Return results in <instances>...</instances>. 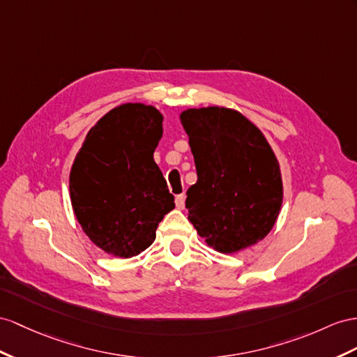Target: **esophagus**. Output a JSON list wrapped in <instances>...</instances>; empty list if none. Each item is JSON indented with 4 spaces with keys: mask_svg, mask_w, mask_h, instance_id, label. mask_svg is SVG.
Listing matches in <instances>:
<instances>
[{
    "mask_svg": "<svg viewBox=\"0 0 357 357\" xmlns=\"http://www.w3.org/2000/svg\"><path fill=\"white\" fill-rule=\"evenodd\" d=\"M175 204H176L178 209H184V206H185V195L184 193L178 195L176 199H175Z\"/></svg>",
    "mask_w": 357,
    "mask_h": 357,
    "instance_id": "1",
    "label": "esophagus"
}]
</instances>
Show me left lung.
Returning <instances> with one entry per match:
<instances>
[{"label":"left lung","instance_id":"left-lung-1","mask_svg":"<svg viewBox=\"0 0 357 357\" xmlns=\"http://www.w3.org/2000/svg\"><path fill=\"white\" fill-rule=\"evenodd\" d=\"M179 121L197 170L185 202L197 235L225 255L266 238L283 202L280 166L266 135L227 107L187 108Z\"/></svg>","mask_w":357,"mask_h":357}]
</instances>
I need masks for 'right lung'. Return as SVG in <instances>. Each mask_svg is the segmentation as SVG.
Masks as SVG:
<instances>
[{
  "label": "right lung",
  "instance_id": "add662e5",
  "mask_svg": "<svg viewBox=\"0 0 357 357\" xmlns=\"http://www.w3.org/2000/svg\"><path fill=\"white\" fill-rule=\"evenodd\" d=\"M153 105H117L90 128L75 155L69 195L79 226L96 248L132 258L155 241L175 197L153 161L162 137Z\"/></svg>",
  "mask_w": 357,
  "mask_h": 357
}]
</instances>
